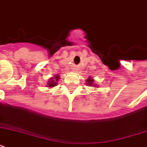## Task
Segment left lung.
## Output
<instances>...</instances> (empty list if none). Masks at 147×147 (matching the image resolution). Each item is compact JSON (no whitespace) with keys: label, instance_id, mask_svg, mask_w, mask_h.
Masks as SVG:
<instances>
[{"label":"left lung","instance_id":"1","mask_svg":"<svg viewBox=\"0 0 147 147\" xmlns=\"http://www.w3.org/2000/svg\"><path fill=\"white\" fill-rule=\"evenodd\" d=\"M94 78H91V77H89V78H88L87 80H86V84H87L88 86H91V87H97V85H95V84H94Z\"/></svg>","mask_w":147,"mask_h":147}]
</instances>
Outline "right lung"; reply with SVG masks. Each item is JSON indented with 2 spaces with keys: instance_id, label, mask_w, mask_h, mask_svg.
<instances>
[{
  "instance_id": "right-lung-1",
  "label": "right lung",
  "mask_w": 147,
  "mask_h": 147,
  "mask_svg": "<svg viewBox=\"0 0 147 147\" xmlns=\"http://www.w3.org/2000/svg\"><path fill=\"white\" fill-rule=\"evenodd\" d=\"M59 76H58V75H55V77H51L49 79V82H47V87L53 88L56 86L57 85V82L59 80Z\"/></svg>"
}]
</instances>
